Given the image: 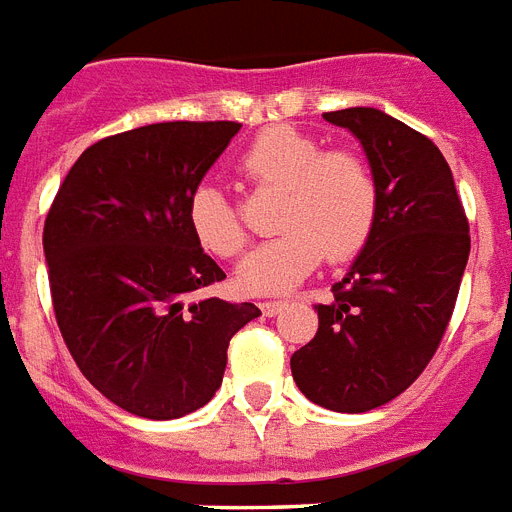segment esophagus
<instances>
[{
  "label": "esophagus",
  "instance_id": "obj_1",
  "mask_svg": "<svg viewBox=\"0 0 512 512\" xmlns=\"http://www.w3.org/2000/svg\"><path fill=\"white\" fill-rule=\"evenodd\" d=\"M285 306H288L285 301H261V312L267 314V317H275V314H280Z\"/></svg>",
  "mask_w": 512,
  "mask_h": 512
}]
</instances>
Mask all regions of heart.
Segmentation results:
<instances>
[{
  "label": "heart",
  "mask_w": 512,
  "mask_h": 512,
  "mask_svg": "<svg viewBox=\"0 0 512 512\" xmlns=\"http://www.w3.org/2000/svg\"><path fill=\"white\" fill-rule=\"evenodd\" d=\"M237 169L259 190H280L275 227L282 232L237 267V285L248 293H285L322 256L333 264L354 259L375 230L378 177L357 150H325L301 129L272 126L245 147ZM187 222L214 256L232 259L243 251V222L214 182H200L190 192Z\"/></svg>",
  "instance_id": "1"
}]
</instances>
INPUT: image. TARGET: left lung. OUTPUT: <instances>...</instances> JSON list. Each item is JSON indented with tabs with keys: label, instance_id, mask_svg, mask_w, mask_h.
<instances>
[{
	"label": "left lung",
	"instance_id": "obj_1",
	"mask_svg": "<svg viewBox=\"0 0 512 512\" xmlns=\"http://www.w3.org/2000/svg\"><path fill=\"white\" fill-rule=\"evenodd\" d=\"M349 129L378 177L370 240L333 301L317 304L320 327L290 357L309 402L367 412L418 380L455 312L470 253L468 216L449 163L425 134L375 108L325 113Z\"/></svg>",
	"mask_w": 512,
	"mask_h": 512
}]
</instances>
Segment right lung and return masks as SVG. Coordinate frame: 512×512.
Returning <instances> with one entry per match:
<instances>
[{"label":"right lung","instance_id":"obj_1","mask_svg":"<svg viewBox=\"0 0 512 512\" xmlns=\"http://www.w3.org/2000/svg\"><path fill=\"white\" fill-rule=\"evenodd\" d=\"M240 132L237 121H166L94 142L44 222L52 309L73 362L137 418L174 420L222 386L253 304L187 296L224 272L187 222V200Z\"/></svg>","mask_w":512,"mask_h":512}]
</instances>
